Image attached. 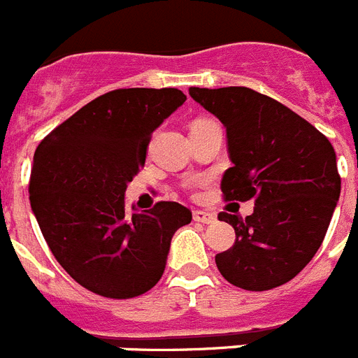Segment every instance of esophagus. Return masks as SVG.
I'll list each match as a JSON object with an SVG mask.
<instances>
[{
    "label": "esophagus",
    "mask_w": 358,
    "mask_h": 358,
    "mask_svg": "<svg viewBox=\"0 0 358 358\" xmlns=\"http://www.w3.org/2000/svg\"><path fill=\"white\" fill-rule=\"evenodd\" d=\"M193 218L194 222H200V224H215L216 222V216L213 215V213L200 211V209L193 211Z\"/></svg>",
    "instance_id": "obj_1"
}]
</instances>
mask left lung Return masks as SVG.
I'll use <instances>...</instances> for the list:
<instances>
[{
    "instance_id": "left-lung-1",
    "label": "left lung",
    "mask_w": 358,
    "mask_h": 358,
    "mask_svg": "<svg viewBox=\"0 0 358 358\" xmlns=\"http://www.w3.org/2000/svg\"><path fill=\"white\" fill-rule=\"evenodd\" d=\"M189 94L224 123L233 162L222 178L225 200H255L245 218L218 215L236 240L216 255V267L242 289L282 286L308 266L326 236L341 196L335 149L286 105L248 87H191Z\"/></svg>"
}]
</instances>
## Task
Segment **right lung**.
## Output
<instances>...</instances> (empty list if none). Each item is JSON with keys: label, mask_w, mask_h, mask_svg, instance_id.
Segmentation results:
<instances>
[{"label": "right lung", "mask_w": 358, "mask_h": 358, "mask_svg": "<svg viewBox=\"0 0 358 358\" xmlns=\"http://www.w3.org/2000/svg\"><path fill=\"white\" fill-rule=\"evenodd\" d=\"M185 101L178 89L98 96L34 152L31 207L59 266L96 295L133 299L164 275L171 238L193 215L176 202L133 213L125 189L145 164L151 134Z\"/></svg>", "instance_id": "obj_1"}]
</instances>
